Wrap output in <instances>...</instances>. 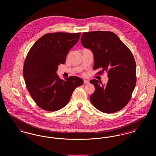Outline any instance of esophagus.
Wrapping results in <instances>:
<instances>
[{"label": "esophagus", "instance_id": "1", "mask_svg": "<svg viewBox=\"0 0 156 156\" xmlns=\"http://www.w3.org/2000/svg\"><path fill=\"white\" fill-rule=\"evenodd\" d=\"M83 83L88 84V83H89V80H83Z\"/></svg>", "mask_w": 156, "mask_h": 156}]
</instances>
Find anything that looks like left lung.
Masks as SVG:
<instances>
[{
  "label": "left lung",
  "instance_id": "left-lung-1",
  "mask_svg": "<svg viewBox=\"0 0 156 156\" xmlns=\"http://www.w3.org/2000/svg\"><path fill=\"white\" fill-rule=\"evenodd\" d=\"M82 45L93 53L94 69L101 68L108 73V82L92 80L95 87L90 102L97 109L106 113L119 111L130 101L136 83V66L128 47L115 33L95 31L82 34Z\"/></svg>",
  "mask_w": 156,
  "mask_h": 156
}]
</instances>
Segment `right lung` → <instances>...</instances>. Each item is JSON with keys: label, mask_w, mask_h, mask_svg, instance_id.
<instances>
[{"label": "right lung", "mask_w": 156, "mask_h": 156, "mask_svg": "<svg viewBox=\"0 0 156 156\" xmlns=\"http://www.w3.org/2000/svg\"><path fill=\"white\" fill-rule=\"evenodd\" d=\"M81 33H54L45 34L33 44L24 61L23 76L26 87L41 109L57 111L69 102L75 89L83 83L75 76L60 79L57 71L66 62L67 54Z\"/></svg>", "instance_id": "right-lung-1"}]
</instances>
